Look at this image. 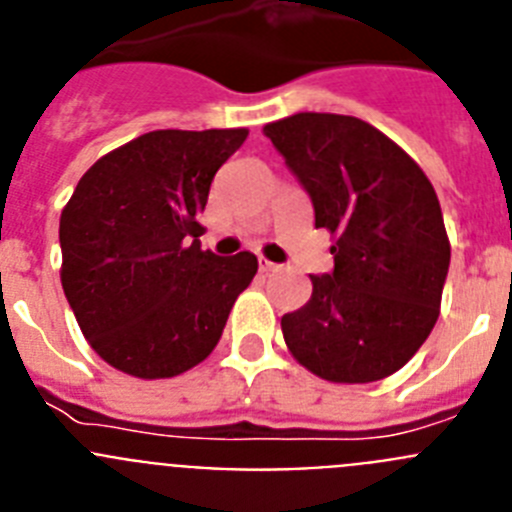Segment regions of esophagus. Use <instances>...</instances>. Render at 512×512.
<instances>
[{
  "label": "esophagus",
  "mask_w": 512,
  "mask_h": 512,
  "mask_svg": "<svg viewBox=\"0 0 512 512\" xmlns=\"http://www.w3.org/2000/svg\"><path fill=\"white\" fill-rule=\"evenodd\" d=\"M259 269L261 271H277L279 266L274 264V261H269V259H264V256H259Z\"/></svg>",
  "instance_id": "esophagus-1"
}]
</instances>
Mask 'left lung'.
Here are the masks:
<instances>
[{"label":"left lung","mask_w":512,"mask_h":512,"mask_svg":"<svg viewBox=\"0 0 512 512\" xmlns=\"http://www.w3.org/2000/svg\"><path fill=\"white\" fill-rule=\"evenodd\" d=\"M336 243L333 271L282 318L284 343L328 382L366 384L408 364L441 312L451 246L436 189L374 125L297 112L264 125Z\"/></svg>","instance_id":"8db88e82"}]
</instances>
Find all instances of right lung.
<instances>
[{"label":"right lung","instance_id":"obj_1","mask_svg":"<svg viewBox=\"0 0 512 512\" xmlns=\"http://www.w3.org/2000/svg\"><path fill=\"white\" fill-rule=\"evenodd\" d=\"M248 130H153L102 156L61 212V284L104 361L166 379L205 361L256 277L248 251L200 246L217 169Z\"/></svg>","mask_w":512,"mask_h":512}]
</instances>
